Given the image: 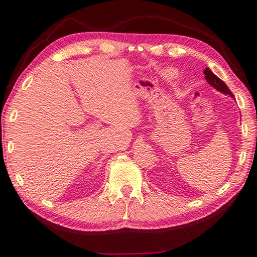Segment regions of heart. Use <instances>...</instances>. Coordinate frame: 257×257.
<instances>
[{
    "label": "heart",
    "instance_id": "1",
    "mask_svg": "<svg viewBox=\"0 0 257 257\" xmlns=\"http://www.w3.org/2000/svg\"><path fill=\"white\" fill-rule=\"evenodd\" d=\"M164 76L168 77V79H173V77L176 76V71L173 70V69L166 70L165 72H164Z\"/></svg>",
    "mask_w": 257,
    "mask_h": 257
}]
</instances>
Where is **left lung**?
<instances>
[{"mask_svg":"<svg viewBox=\"0 0 257 257\" xmlns=\"http://www.w3.org/2000/svg\"><path fill=\"white\" fill-rule=\"evenodd\" d=\"M204 74H205L207 82L209 83L210 85H212L214 88H217L219 92H222L224 94H229L230 96L233 97V94L231 93V91L229 89V87L226 86L225 83L221 79H219V77L216 74H213L209 69L206 68L204 70Z\"/></svg>","mask_w":257,"mask_h":257,"instance_id":"8db88e82","label":"left lung"}]
</instances>
